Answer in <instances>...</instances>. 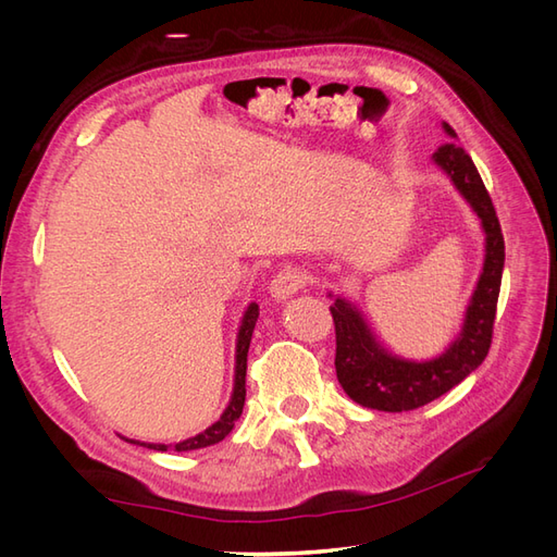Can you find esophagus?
Segmentation results:
<instances>
[{"label":"esophagus","instance_id":"34e87169","mask_svg":"<svg viewBox=\"0 0 557 557\" xmlns=\"http://www.w3.org/2000/svg\"><path fill=\"white\" fill-rule=\"evenodd\" d=\"M305 283H307V276L301 269L283 267L281 272L272 278V283H269V293H272V297L276 301H283V299L297 295L301 288H305Z\"/></svg>","mask_w":557,"mask_h":557}]
</instances>
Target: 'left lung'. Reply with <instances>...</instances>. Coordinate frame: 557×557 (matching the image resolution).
Returning <instances> with one entry per match:
<instances>
[{"instance_id": "left-lung-1", "label": "left lung", "mask_w": 557, "mask_h": 557, "mask_svg": "<svg viewBox=\"0 0 557 557\" xmlns=\"http://www.w3.org/2000/svg\"><path fill=\"white\" fill-rule=\"evenodd\" d=\"M444 132L450 139H458V134L448 123H444ZM432 160L450 176L455 188L481 218V227L485 232L483 272L467 307L460 336L440 358L428 362L401 360L387 352L376 344L360 311L342 297L334 299L330 313L336 334V379H339L346 395L367 409L397 413L425 407L474 372L493 344L504 269V237L493 199L485 190L476 164L471 162L458 141L442 144Z\"/></svg>"}]
</instances>
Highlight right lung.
<instances>
[{
	"instance_id": "obj_1",
	"label": "right lung",
	"mask_w": 557,
	"mask_h": 557,
	"mask_svg": "<svg viewBox=\"0 0 557 557\" xmlns=\"http://www.w3.org/2000/svg\"><path fill=\"white\" fill-rule=\"evenodd\" d=\"M258 315H260L258 305H250L246 309L244 318H242V327H239V334H237V372H234V393H232L230 407L225 409L221 420H218V423H213L209 430L193 436V440H185V442L174 444V446H164V444H141V446H148V448H153V450L174 448V450L181 453V450L207 448V446H213V444L225 440V436L232 432L234 423H237V420H239L242 411H244V401H246V360H248V346H250L252 330H256Z\"/></svg>"
}]
</instances>
